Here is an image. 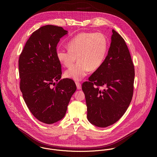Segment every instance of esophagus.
<instances>
[{"mask_svg":"<svg viewBox=\"0 0 157 157\" xmlns=\"http://www.w3.org/2000/svg\"><path fill=\"white\" fill-rule=\"evenodd\" d=\"M75 85L77 86V88L78 90H81L82 89V85H81V83L78 82H75Z\"/></svg>","mask_w":157,"mask_h":157,"instance_id":"34e87169","label":"esophagus"}]
</instances>
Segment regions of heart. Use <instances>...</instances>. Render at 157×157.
Returning <instances> with one entry per match:
<instances>
[{"label": "heart", "mask_w": 157, "mask_h": 157, "mask_svg": "<svg viewBox=\"0 0 157 157\" xmlns=\"http://www.w3.org/2000/svg\"><path fill=\"white\" fill-rule=\"evenodd\" d=\"M67 49H58L56 57L65 67H71L77 59L78 62L65 72V76L75 81L83 80L90 71L102 65L108 51L106 37L101 33H82L68 43Z\"/></svg>", "instance_id": "heart-1"}]
</instances>
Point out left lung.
Instances as JSON below:
<instances>
[{
  "mask_svg": "<svg viewBox=\"0 0 157 157\" xmlns=\"http://www.w3.org/2000/svg\"><path fill=\"white\" fill-rule=\"evenodd\" d=\"M112 31L105 60L82 84L88 120L100 128L112 125L124 115L134 92V66L129 49L123 38Z\"/></svg>",
  "mask_w": 157,
  "mask_h": 157,
  "instance_id": "8db88e82",
  "label": "left lung"
}]
</instances>
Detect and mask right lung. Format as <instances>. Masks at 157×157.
Listing matches in <instances>:
<instances>
[{
	"label": "right lung",
	"mask_w": 157,
	"mask_h": 157,
	"mask_svg": "<svg viewBox=\"0 0 157 157\" xmlns=\"http://www.w3.org/2000/svg\"><path fill=\"white\" fill-rule=\"evenodd\" d=\"M61 26L48 25L35 31L19 59L20 89L30 112L40 121L52 124L62 120L77 87L62 77L56 57L60 39L67 34Z\"/></svg>",
	"instance_id": "1"
}]
</instances>
